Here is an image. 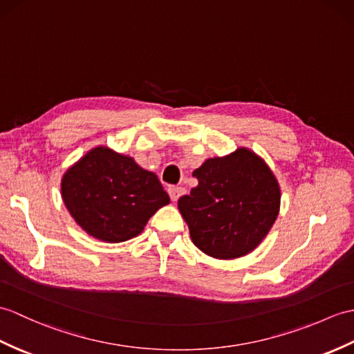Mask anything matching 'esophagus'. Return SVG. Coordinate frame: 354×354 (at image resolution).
Segmentation results:
<instances>
[{
  "mask_svg": "<svg viewBox=\"0 0 354 354\" xmlns=\"http://www.w3.org/2000/svg\"><path fill=\"white\" fill-rule=\"evenodd\" d=\"M185 194V188L184 187H170L169 188V196L171 202H176L180 196Z\"/></svg>",
  "mask_w": 354,
  "mask_h": 354,
  "instance_id": "1",
  "label": "esophagus"
}]
</instances>
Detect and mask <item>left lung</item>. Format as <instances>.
I'll use <instances>...</instances> for the list:
<instances>
[{
	"label": "left lung",
	"instance_id": "8db88e82",
	"mask_svg": "<svg viewBox=\"0 0 354 354\" xmlns=\"http://www.w3.org/2000/svg\"><path fill=\"white\" fill-rule=\"evenodd\" d=\"M199 180L178 208L192 241L208 257L235 259L264 240L281 208V188L266 161L245 147L208 158L193 171Z\"/></svg>",
	"mask_w": 354,
	"mask_h": 354
}]
</instances>
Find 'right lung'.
<instances>
[{"label":"right lung","mask_w":354,"mask_h":354,"mask_svg":"<svg viewBox=\"0 0 354 354\" xmlns=\"http://www.w3.org/2000/svg\"><path fill=\"white\" fill-rule=\"evenodd\" d=\"M62 197L73 220L105 243L137 236L170 202L157 175L105 146L93 147L66 170Z\"/></svg>","instance_id":"add662e5"}]
</instances>
